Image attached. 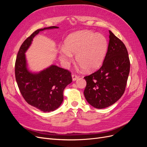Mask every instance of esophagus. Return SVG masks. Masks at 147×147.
I'll return each mask as SVG.
<instances>
[{"instance_id":"esophagus-1","label":"esophagus","mask_w":147,"mask_h":147,"mask_svg":"<svg viewBox=\"0 0 147 147\" xmlns=\"http://www.w3.org/2000/svg\"><path fill=\"white\" fill-rule=\"evenodd\" d=\"M72 80H73V81H75V80H77L78 79V76H77V75L73 74V75H72Z\"/></svg>"}]
</instances>
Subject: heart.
Wrapping results in <instances>:
<instances>
[{"label": "heart", "mask_w": 147, "mask_h": 147, "mask_svg": "<svg viewBox=\"0 0 147 147\" xmlns=\"http://www.w3.org/2000/svg\"><path fill=\"white\" fill-rule=\"evenodd\" d=\"M108 41L104 35L84 30L73 33L65 39L64 47L59 51L62 64L67 67L76 55L80 67L91 72L98 69L105 59Z\"/></svg>", "instance_id": "1"}]
</instances>
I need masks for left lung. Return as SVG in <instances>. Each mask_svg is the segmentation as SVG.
Wrapping results in <instances>:
<instances>
[{
	"mask_svg": "<svg viewBox=\"0 0 147 147\" xmlns=\"http://www.w3.org/2000/svg\"><path fill=\"white\" fill-rule=\"evenodd\" d=\"M109 34L108 50L102 67L84 77L86 82L84 97L91 106L99 109L108 107L121 98L130 70L125 45L110 30Z\"/></svg>",
	"mask_w": 147,
	"mask_h": 147,
	"instance_id": "obj_1",
	"label": "left lung"
}]
</instances>
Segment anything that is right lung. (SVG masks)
<instances>
[{"instance_id": "obj_1", "label": "right lung", "mask_w": 147, "mask_h": 147, "mask_svg": "<svg viewBox=\"0 0 147 147\" xmlns=\"http://www.w3.org/2000/svg\"><path fill=\"white\" fill-rule=\"evenodd\" d=\"M58 28L50 26L35 30L21 45L15 63L16 80L22 96L29 105L43 112H53L63 103L64 90L72 82L71 73L54 64L39 72H32L26 53L40 32Z\"/></svg>"}]
</instances>
